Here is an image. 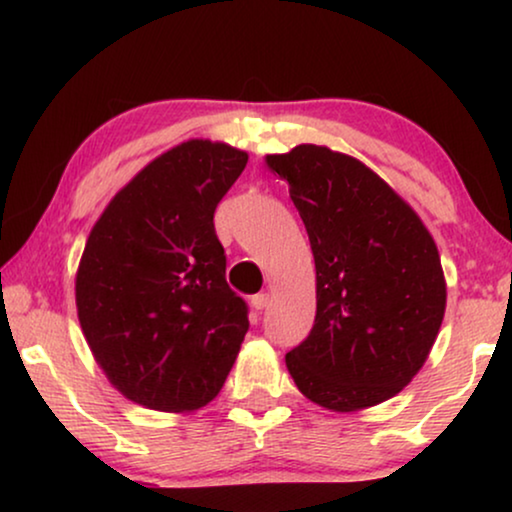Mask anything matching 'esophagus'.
<instances>
[{"label": "esophagus", "instance_id": "34e87169", "mask_svg": "<svg viewBox=\"0 0 512 512\" xmlns=\"http://www.w3.org/2000/svg\"><path fill=\"white\" fill-rule=\"evenodd\" d=\"M270 305V293H256L254 298H251V307H254V310H265V307Z\"/></svg>", "mask_w": 512, "mask_h": 512}]
</instances>
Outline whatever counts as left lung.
Instances as JSON below:
<instances>
[{
    "label": "left lung",
    "mask_w": 512,
    "mask_h": 512,
    "mask_svg": "<svg viewBox=\"0 0 512 512\" xmlns=\"http://www.w3.org/2000/svg\"><path fill=\"white\" fill-rule=\"evenodd\" d=\"M268 167L310 235L317 317L286 354L310 401L349 412L396 396L424 366L445 314L436 242L373 170L326 146L300 144Z\"/></svg>",
    "instance_id": "obj_1"
}]
</instances>
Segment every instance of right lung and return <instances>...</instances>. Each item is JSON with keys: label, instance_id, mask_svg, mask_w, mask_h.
<instances>
[{"label": "right lung", "instance_id": "add662e5", "mask_svg": "<svg viewBox=\"0 0 512 512\" xmlns=\"http://www.w3.org/2000/svg\"><path fill=\"white\" fill-rule=\"evenodd\" d=\"M247 153L193 139L153 160L109 202L76 275L97 363L130 401L195 410L219 394L249 331L226 282L214 212Z\"/></svg>", "mask_w": 512, "mask_h": 512}]
</instances>
